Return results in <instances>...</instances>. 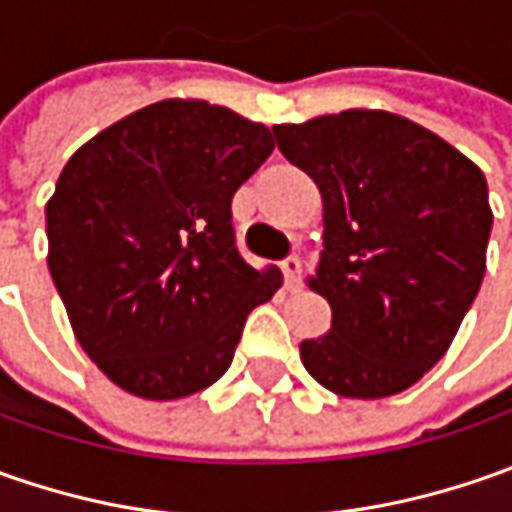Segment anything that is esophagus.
Segmentation results:
<instances>
[{"mask_svg":"<svg viewBox=\"0 0 512 512\" xmlns=\"http://www.w3.org/2000/svg\"><path fill=\"white\" fill-rule=\"evenodd\" d=\"M282 273H285L287 290H299V285H302V259L299 256H287L285 262H282Z\"/></svg>","mask_w":512,"mask_h":512,"instance_id":"obj_1","label":"esophagus"}]
</instances>
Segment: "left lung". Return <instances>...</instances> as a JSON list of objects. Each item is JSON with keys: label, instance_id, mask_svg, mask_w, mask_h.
I'll return each mask as SVG.
<instances>
[{"label": "left lung", "instance_id": "left-lung-1", "mask_svg": "<svg viewBox=\"0 0 512 512\" xmlns=\"http://www.w3.org/2000/svg\"><path fill=\"white\" fill-rule=\"evenodd\" d=\"M273 136L322 193L325 250L307 285L333 322L299 344L302 364L347 399L402 393L447 353L482 287L493 227L484 173L387 110L273 125Z\"/></svg>", "mask_w": 512, "mask_h": 512}]
</instances>
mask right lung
Instances as JSON below:
<instances>
[{
  "label": "right lung",
  "mask_w": 512,
  "mask_h": 512,
  "mask_svg": "<svg viewBox=\"0 0 512 512\" xmlns=\"http://www.w3.org/2000/svg\"><path fill=\"white\" fill-rule=\"evenodd\" d=\"M270 130L199 99L136 110L76 150L45 207L48 267L96 367L168 402L225 376L247 313L282 287L233 236V193Z\"/></svg>",
  "instance_id": "obj_1"
}]
</instances>
